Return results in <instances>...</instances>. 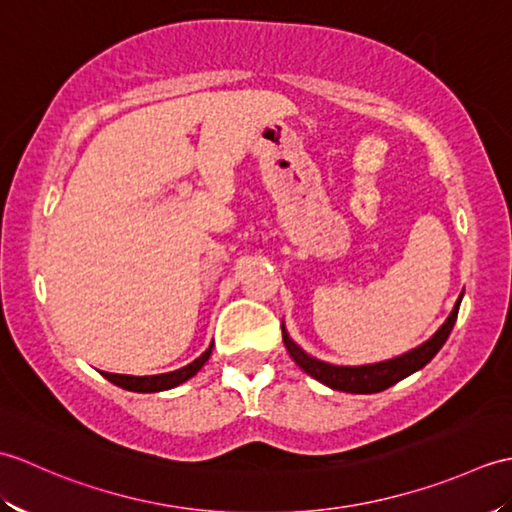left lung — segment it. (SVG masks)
I'll use <instances>...</instances> for the list:
<instances>
[{"mask_svg": "<svg viewBox=\"0 0 512 512\" xmlns=\"http://www.w3.org/2000/svg\"><path fill=\"white\" fill-rule=\"evenodd\" d=\"M460 303H462V295L458 301H455V308L449 314V319L444 321L442 328L433 334L429 341H424L422 345L416 347V350H411L407 354L389 358V361H383V363H372V365L350 367V365L323 363L319 358L303 352L301 347L290 339L284 325H281V332H284V343H286L288 354L295 358V363L303 369V372L310 374L312 378H317L319 383L328 385L330 389L347 391V394H376V391H383L391 385H396L398 380L418 372V369H422L433 356L440 352V347L449 339L455 319H458Z\"/></svg>", "mask_w": 512, "mask_h": 512, "instance_id": "8db88e82", "label": "left lung"}]
</instances>
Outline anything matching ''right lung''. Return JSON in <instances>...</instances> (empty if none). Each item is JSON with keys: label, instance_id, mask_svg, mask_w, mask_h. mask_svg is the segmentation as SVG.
Masks as SVG:
<instances>
[{"label": "right lung", "instance_id": "right-lung-1", "mask_svg": "<svg viewBox=\"0 0 512 512\" xmlns=\"http://www.w3.org/2000/svg\"><path fill=\"white\" fill-rule=\"evenodd\" d=\"M211 350H213V343L209 345V350L195 358L193 363L176 369V372H167V374H156V376H127V374H107V372H101V374L107 380H110V383L123 387V389H129V391H138V394H151V391H165V389H173V387L182 385L184 380H189V378H193L195 374H198L200 369H202V365L209 361Z\"/></svg>", "mask_w": 512, "mask_h": 512}]
</instances>
